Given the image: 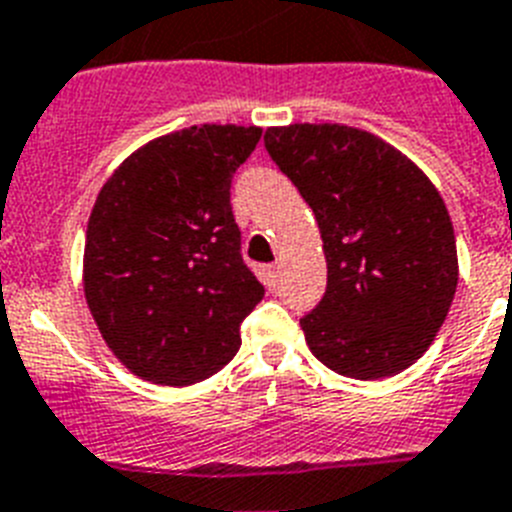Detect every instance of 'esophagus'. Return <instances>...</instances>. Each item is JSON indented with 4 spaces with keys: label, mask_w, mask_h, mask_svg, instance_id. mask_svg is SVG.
Returning <instances> with one entry per match:
<instances>
[{
    "label": "esophagus",
    "mask_w": 512,
    "mask_h": 512,
    "mask_svg": "<svg viewBox=\"0 0 512 512\" xmlns=\"http://www.w3.org/2000/svg\"><path fill=\"white\" fill-rule=\"evenodd\" d=\"M277 274H280V266H277V264L266 266V269H264V282H266V285H269V287L277 285Z\"/></svg>",
    "instance_id": "obj_1"
}]
</instances>
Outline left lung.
<instances>
[{"label": "left lung", "instance_id": "obj_1", "mask_svg": "<svg viewBox=\"0 0 512 512\" xmlns=\"http://www.w3.org/2000/svg\"><path fill=\"white\" fill-rule=\"evenodd\" d=\"M264 146L314 211L327 290L301 319L308 348L350 379L424 356L458 287L447 206L411 159L348 125L269 128Z\"/></svg>", "mask_w": 512, "mask_h": 512}]
</instances>
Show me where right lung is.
<instances>
[{"instance_id":"1","label":"right lung","mask_w":512,"mask_h":512,"mask_svg":"<svg viewBox=\"0 0 512 512\" xmlns=\"http://www.w3.org/2000/svg\"><path fill=\"white\" fill-rule=\"evenodd\" d=\"M261 128L193 125L114 170L86 232L83 287L101 337L133 374L201 382L240 348L264 285L240 253L232 175Z\"/></svg>"}]
</instances>
